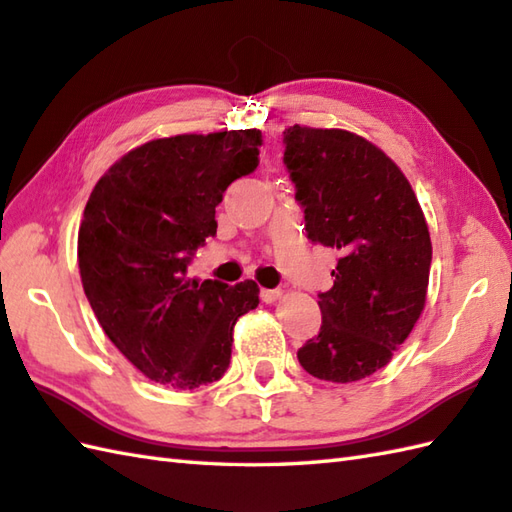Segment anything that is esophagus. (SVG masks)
Returning <instances> with one entry per match:
<instances>
[{"mask_svg": "<svg viewBox=\"0 0 512 512\" xmlns=\"http://www.w3.org/2000/svg\"><path fill=\"white\" fill-rule=\"evenodd\" d=\"M262 302H266V304H273V302H277L279 297H282V290L279 288H262Z\"/></svg>", "mask_w": 512, "mask_h": 512, "instance_id": "34e87169", "label": "esophagus"}]
</instances>
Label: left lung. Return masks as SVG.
Listing matches in <instances>:
<instances>
[{
    "label": "left lung",
    "instance_id": "obj_1",
    "mask_svg": "<svg viewBox=\"0 0 512 512\" xmlns=\"http://www.w3.org/2000/svg\"><path fill=\"white\" fill-rule=\"evenodd\" d=\"M284 142L308 239L342 255L317 302L322 328L297 359L324 382H359L393 359L426 306L424 210L402 168L362 135L295 124Z\"/></svg>",
    "mask_w": 512,
    "mask_h": 512
}]
</instances>
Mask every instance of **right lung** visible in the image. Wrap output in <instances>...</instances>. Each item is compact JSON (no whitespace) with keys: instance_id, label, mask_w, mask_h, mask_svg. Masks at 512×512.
<instances>
[{"instance_id":"right-lung-1","label":"right lung","mask_w":512,"mask_h":512,"mask_svg":"<svg viewBox=\"0 0 512 512\" xmlns=\"http://www.w3.org/2000/svg\"><path fill=\"white\" fill-rule=\"evenodd\" d=\"M262 130L159 137L99 177L77 235L84 293L110 342L150 382L193 390L230 364L237 319L259 304L253 279H188L217 233L224 190L257 168Z\"/></svg>"}]
</instances>
